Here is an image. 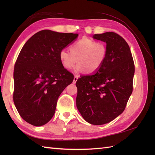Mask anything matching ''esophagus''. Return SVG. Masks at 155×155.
I'll list each match as a JSON object with an SVG mask.
<instances>
[{
    "mask_svg": "<svg viewBox=\"0 0 155 155\" xmlns=\"http://www.w3.org/2000/svg\"><path fill=\"white\" fill-rule=\"evenodd\" d=\"M78 77L77 76H74V78L73 83H76V81H77V80H78Z\"/></svg>",
    "mask_w": 155,
    "mask_h": 155,
    "instance_id": "1",
    "label": "esophagus"
}]
</instances>
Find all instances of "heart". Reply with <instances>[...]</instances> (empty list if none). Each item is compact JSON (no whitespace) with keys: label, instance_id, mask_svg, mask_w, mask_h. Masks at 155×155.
<instances>
[{"label":"heart","instance_id":"1","mask_svg":"<svg viewBox=\"0 0 155 155\" xmlns=\"http://www.w3.org/2000/svg\"><path fill=\"white\" fill-rule=\"evenodd\" d=\"M69 50L70 52L66 50L59 52L60 62L68 70L73 68L78 61L76 72L94 73L101 68L106 58V45L88 37H83L70 46Z\"/></svg>","mask_w":155,"mask_h":155}]
</instances>
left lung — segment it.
<instances>
[{
	"label": "left lung",
	"instance_id": "left-lung-1",
	"mask_svg": "<svg viewBox=\"0 0 155 155\" xmlns=\"http://www.w3.org/2000/svg\"><path fill=\"white\" fill-rule=\"evenodd\" d=\"M93 38L106 43V58L96 74L78 79L76 106L88 123L103 125L125 110L133 92L134 64L127 43L120 35L106 32Z\"/></svg>",
	"mask_w": 155,
	"mask_h": 155
}]
</instances>
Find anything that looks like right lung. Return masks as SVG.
<instances>
[{"label":"right lung","instance_id":"add662e5","mask_svg":"<svg viewBox=\"0 0 155 155\" xmlns=\"http://www.w3.org/2000/svg\"><path fill=\"white\" fill-rule=\"evenodd\" d=\"M78 36L44 30L23 46L14 67L13 99L26 122L41 126L53 117L59 96L74 80L61 63L59 52Z\"/></svg>","mask_w":155,"mask_h":155}]
</instances>
